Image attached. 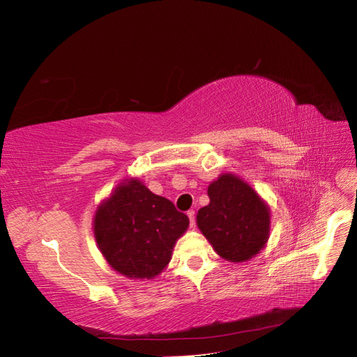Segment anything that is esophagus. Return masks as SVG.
<instances>
[{
    "mask_svg": "<svg viewBox=\"0 0 357 357\" xmlns=\"http://www.w3.org/2000/svg\"><path fill=\"white\" fill-rule=\"evenodd\" d=\"M187 215H188V218H190V226L195 227V224H196V212L192 211V209H190V211L187 212Z\"/></svg>",
    "mask_w": 357,
    "mask_h": 357,
    "instance_id": "esophagus-1",
    "label": "esophagus"
}]
</instances>
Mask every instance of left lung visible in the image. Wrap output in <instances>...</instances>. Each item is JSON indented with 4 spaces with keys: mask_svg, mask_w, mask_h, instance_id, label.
<instances>
[{
    "mask_svg": "<svg viewBox=\"0 0 357 357\" xmlns=\"http://www.w3.org/2000/svg\"><path fill=\"white\" fill-rule=\"evenodd\" d=\"M209 205L196 217L203 233L220 257L247 261L266 247L271 209L259 192L233 173H221L208 187Z\"/></svg>",
    "mask_w": 357,
    "mask_h": 357,
    "instance_id": "1",
    "label": "left lung"
}]
</instances>
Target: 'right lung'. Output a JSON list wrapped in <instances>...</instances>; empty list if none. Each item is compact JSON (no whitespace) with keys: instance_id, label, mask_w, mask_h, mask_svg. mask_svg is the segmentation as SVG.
I'll list each match as a JSON object with an SVG mask.
<instances>
[{"instance_id":"1","label":"right lung","mask_w":357,"mask_h":357,"mask_svg":"<svg viewBox=\"0 0 357 357\" xmlns=\"http://www.w3.org/2000/svg\"><path fill=\"white\" fill-rule=\"evenodd\" d=\"M190 220L139 178H127L96 211L97 247L112 269L131 280H152L167 268Z\"/></svg>"}]
</instances>
